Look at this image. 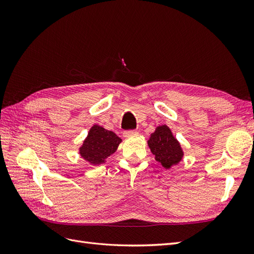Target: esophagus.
Returning <instances> with one entry per match:
<instances>
[{
	"instance_id": "esophagus-1",
	"label": "esophagus",
	"mask_w": 254,
	"mask_h": 254,
	"mask_svg": "<svg viewBox=\"0 0 254 254\" xmlns=\"http://www.w3.org/2000/svg\"><path fill=\"white\" fill-rule=\"evenodd\" d=\"M137 131L136 130H127V131H124V136L128 137V136H131L133 134H135Z\"/></svg>"
}]
</instances>
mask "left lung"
<instances>
[{
    "mask_svg": "<svg viewBox=\"0 0 254 254\" xmlns=\"http://www.w3.org/2000/svg\"><path fill=\"white\" fill-rule=\"evenodd\" d=\"M147 143L152 155H155V159L164 168L177 165L183 158L180 143L166 125L157 127L155 132L150 134Z\"/></svg>",
    "mask_w": 254,
    "mask_h": 254,
    "instance_id": "obj_1",
    "label": "left lung"
}]
</instances>
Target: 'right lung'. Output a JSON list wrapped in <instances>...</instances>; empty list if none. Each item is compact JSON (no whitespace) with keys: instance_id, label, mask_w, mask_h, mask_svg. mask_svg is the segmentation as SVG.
Segmentation results:
<instances>
[{"instance_id":"right-lung-1","label":"right lung","mask_w":254,"mask_h":254,"mask_svg":"<svg viewBox=\"0 0 254 254\" xmlns=\"http://www.w3.org/2000/svg\"><path fill=\"white\" fill-rule=\"evenodd\" d=\"M121 142V137L113 131L94 125L89 130L88 136L79 148V153L89 163L98 165L104 163L107 158L117 151Z\"/></svg>"}]
</instances>
